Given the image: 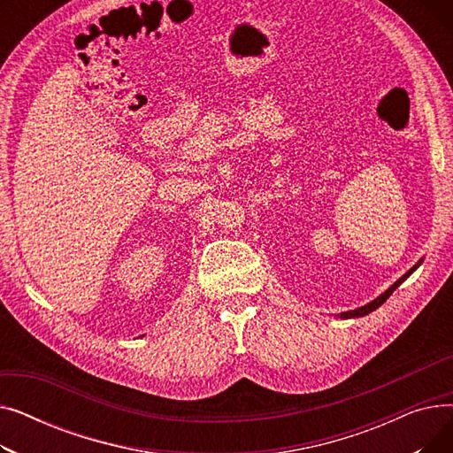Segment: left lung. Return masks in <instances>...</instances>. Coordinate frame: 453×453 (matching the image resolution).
<instances>
[{"mask_svg":"<svg viewBox=\"0 0 453 453\" xmlns=\"http://www.w3.org/2000/svg\"><path fill=\"white\" fill-rule=\"evenodd\" d=\"M420 263H422V260H418V263H417V265H415V266H413L410 272L403 273V275H402V277H400V279H398V280L393 284V287H389V288H388V290H386L382 296H378L374 301L367 303L365 306L356 308V311H349V312H343L340 318H343V319H347V318H362V316H367V314H371L372 311H376V308H378V306H382V304H384V303L389 299V296H391V294H393V292H395V290L400 287V284H402L403 280H406V279H408V277H410V275H411V273H413V272H415V270L420 266Z\"/></svg>","mask_w":453,"mask_h":453,"instance_id":"left-lung-1","label":"left lung"}]
</instances>
